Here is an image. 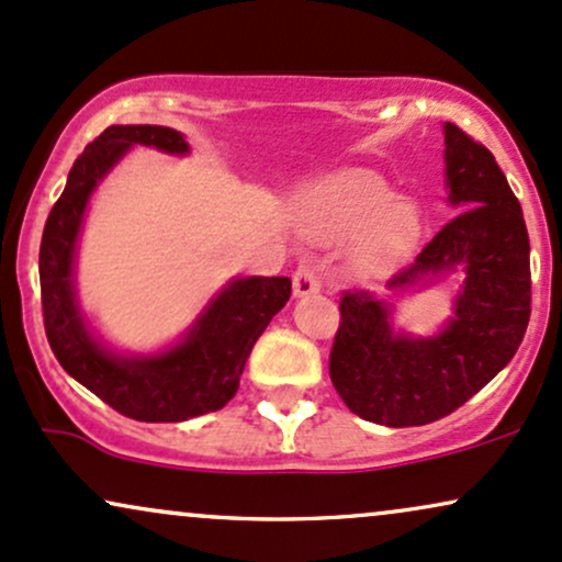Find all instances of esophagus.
Returning <instances> with one entry per match:
<instances>
[{
  "label": "esophagus",
  "instance_id": "34e87169",
  "mask_svg": "<svg viewBox=\"0 0 562 562\" xmlns=\"http://www.w3.org/2000/svg\"><path fill=\"white\" fill-rule=\"evenodd\" d=\"M322 282H319V274H316V269L311 267L308 261H301L299 269H295L293 274V293L299 295H311V293H319Z\"/></svg>",
  "mask_w": 562,
  "mask_h": 562
}]
</instances>
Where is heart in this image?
Segmentation results:
<instances>
[{
  "mask_svg": "<svg viewBox=\"0 0 562 562\" xmlns=\"http://www.w3.org/2000/svg\"><path fill=\"white\" fill-rule=\"evenodd\" d=\"M311 240L353 238V267L367 277L387 274L414 251L418 214L376 175L350 170L316 186L299 206Z\"/></svg>",
  "mask_w": 562,
  "mask_h": 562,
  "instance_id": "heart-1",
  "label": "heart"
}]
</instances>
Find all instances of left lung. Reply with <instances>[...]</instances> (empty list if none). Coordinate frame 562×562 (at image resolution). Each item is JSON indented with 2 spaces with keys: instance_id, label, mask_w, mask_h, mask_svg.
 Masks as SVG:
<instances>
[{
  "instance_id": "8db88e82",
  "label": "left lung",
  "mask_w": 562,
  "mask_h": 562,
  "mask_svg": "<svg viewBox=\"0 0 562 562\" xmlns=\"http://www.w3.org/2000/svg\"><path fill=\"white\" fill-rule=\"evenodd\" d=\"M445 178L461 209L387 288L461 267L463 290L435 337L392 333L390 308L367 290H342L329 350L337 395L367 422L424 427L474 397L508 367L531 316L529 233L524 212L484 144L445 123Z\"/></svg>"
}]
</instances>
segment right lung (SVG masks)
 Wrapping results in <instances>:
<instances>
[{"mask_svg": "<svg viewBox=\"0 0 562 562\" xmlns=\"http://www.w3.org/2000/svg\"><path fill=\"white\" fill-rule=\"evenodd\" d=\"M188 154L182 133L161 125H112L83 148L44 225L38 277L46 340L72 380L135 422H186L220 411L238 392L243 367L290 299L288 277H240L204 308L178 346L157 356H117L88 333L72 261L88 199L127 148Z\"/></svg>", "mask_w": 562, "mask_h": 562, "instance_id": "right-lung-1", "label": "right lung"}]
</instances>
